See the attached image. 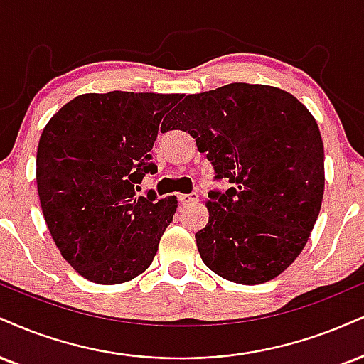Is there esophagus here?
<instances>
[{
  "mask_svg": "<svg viewBox=\"0 0 364 364\" xmlns=\"http://www.w3.org/2000/svg\"><path fill=\"white\" fill-rule=\"evenodd\" d=\"M178 200H179V203H183V205H190V203H195V201H198V195H196V193H190V195H178Z\"/></svg>",
  "mask_w": 364,
  "mask_h": 364,
  "instance_id": "34e87169",
  "label": "esophagus"
}]
</instances>
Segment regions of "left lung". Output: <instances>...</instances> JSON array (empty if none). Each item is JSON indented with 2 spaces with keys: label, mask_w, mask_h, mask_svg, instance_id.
Segmentation results:
<instances>
[{
  "label": "left lung",
  "mask_w": 364,
  "mask_h": 364,
  "mask_svg": "<svg viewBox=\"0 0 364 364\" xmlns=\"http://www.w3.org/2000/svg\"><path fill=\"white\" fill-rule=\"evenodd\" d=\"M195 139L230 188L210 191L208 222L195 234L218 277L261 284L304 251L322 207L326 173L317 122L288 91L230 85L188 95L169 127Z\"/></svg>",
  "instance_id": "8db88e82"
}]
</instances>
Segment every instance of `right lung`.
Returning a JSON list of instances; mask_svg holds the SVG:
<instances>
[{
    "mask_svg": "<svg viewBox=\"0 0 364 364\" xmlns=\"http://www.w3.org/2000/svg\"><path fill=\"white\" fill-rule=\"evenodd\" d=\"M181 95H80L47 122L37 190L57 249L82 278L118 284L142 274L176 212V196H135L164 113ZM161 132H166L161 125Z\"/></svg>",
    "mask_w": 364,
    "mask_h": 364,
    "instance_id": "1",
    "label": "right lung"
}]
</instances>
